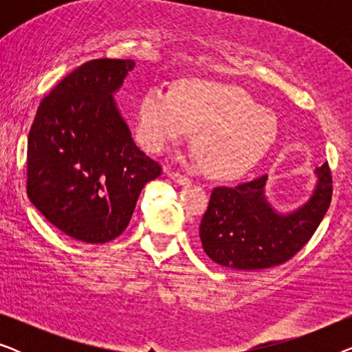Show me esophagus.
<instances>
[{"label":"esophagus","mask_w":352,"mask_h":352,"mask_svg":"<svg viewBox=\"0 0 352 352\" xmlns=\"http://www.w3.org/2000/svg\"><path fill=\"white\" fill-rule=\"evenodd\" d=\"M165 175H166L168 177H171V179L175 181V182H177V184H179V186H187V184H189V182H190L189 177H186L184 175H181V173H177V171L165 170Z\"/></svg>","instance_id":"esophagus-1"}]
</instances>
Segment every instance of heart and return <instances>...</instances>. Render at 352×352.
<instances>
[{
	"instance_id": "obj_1",
	"label": "heart",
	"mask_w": 352,
	"mask_h": 352,
	"mask_svg": "<svg viewBox=\"0 0 352 352\" xmlns=\"http://www.w3.org/2000/svg\"><path fill=\"white\" fill-rule=\"evenodd\" d=\"M138 139L148 152H163L194 131L205 171L235 179L256 166L278 138V120L237 86L184 80L175 93L152 86L136 105Z\"/></svg>"
}]
</instances>
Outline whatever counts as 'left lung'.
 Returning a JSON list of instances; mask_svg holds the SVG:
<instances>
[{"label": "left lung", "instance_id": "left-lung-1", "mask_svg": "<svg viewBox=\"0 0 352 352\" xmlns=\"http://www.w3.org/2000/svg\"><path fill=\"white\" fill-rule=\"evenodd\" d=\"M309 199L278 213L266 197L267 175L235 187H214L200 223L201 247L228 269L258 271L285 263L309 242L331 201L329 163L316 168Z\"/></svg>", "mask_w": 352, "mask_h": 352}]
</instances>
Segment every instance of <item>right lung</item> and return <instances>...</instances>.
<instances>
[{
  "instance_id": "obj_1",
  "label": "right lung",
  "mask_w": 352,
  "mask_h": 352,
  "mask_svg": "<svg viewBox=\"0 0 352 352\" xmlns=\"http://www.w3.org/2000/svg\"><path fill=\"white\" fill-rule=\"evenodd\" d=\"M134 65L131 59L80 65L41 100L28 133V199L80 242L118 237L144 186L162 175L134 144L113 98Z\"/></svg>"
}]
</instances>
